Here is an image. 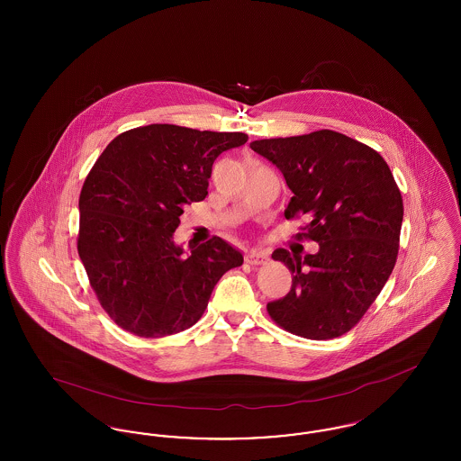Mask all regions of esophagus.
Returning <instances> with one entry per match:
<instances>
[{
    "label": "esophagus",
    "mask_w": 461,
    "mask_h": 461,
    "mask_svg": "<svg viewBox=\"0 0 461 461\" xmlns=\"http://www.w3.org/2000/svg\"><path fill=\"white\" fill-rule=\"evenodd\" d=\"M245 261L249 264H252V266H259V264H264L267 261V254H266L264 250L252 249V250L245 256Z\"/></svg>",
    "instance_id": "34e87169"
}]
</instances>
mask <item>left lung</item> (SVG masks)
<instances>
[{
  "mask_svg": "<svg viewBox=\"0 0 461 461\" xmlns=\"http://www.w3.org/2000/svg\"><path fill=\"white\" fill-rule=\"evenodd\" d=\"M250 149L273 162L294 194L285 218H309L306 233L316 254L273 252L292 271L284 299L267 303L286 331L327 340L344 335L394 269L402 198L382 155L346 134L321 130L303 136L256 140Z\"/></svg>",
  "mask_w": 461,
  "mask_h": 461,
  "instance_id": "obj_1",
  "label": "left lung"
}]
</instances>
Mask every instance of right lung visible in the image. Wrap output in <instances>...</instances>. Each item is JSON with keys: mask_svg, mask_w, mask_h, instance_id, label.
<instances>
[{"mask_svg": "<svg viewBox=\"0 0 461 461\" xmlns=\"http://www.w3.org/2000/svg\"><path fill=\"white\" fill-rule=\"evenodd\" d=\"M245 132L150 124L113 138L79 197V258L102 307L121 329L157 339L190 329L221 276L243 263L220 237L175 241L183 207L207 195L212 164Z\"/></svg>", "mask_w": 461, "mask_h": 461, "instance_id": "obj_1", "label": "right lung"}]
</instances>
